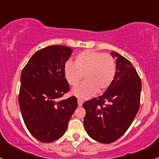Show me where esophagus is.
Returning a JSON list of instances; mask_svg holds the SVG:
<instances>
[{
  "mask_svg": "<svg viewBox=\"0 0 159 159\" xmlns=\"http://www.w3.org/2000/svg\"><path fill=\"white\" fill-rule=\"evenodd\" d=\"M83 100H81V99H80V98H78V106H81V105H82V104H83Z\"/></svg>",
  "mask_w": 159,
  "mask_h": 159,
  "instance_id": "1",
  "label": "esophagus"
}]
</instances>
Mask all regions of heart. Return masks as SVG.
<instances>
[{
	"label": "heart",
	"instance_id": "1",
	"mask_svg": "<svg viewBox=\"0 0 159 159\" xmlns=\"http://www.w3.org/2000/svg\"><path fill=\"white\" fill-rule=\"evenodd\" d=\"M68 84L75 86L83 79L85 81L72 90V94L86 99L96 92H103L113 82L116 75V63L109 54L94 51H84L75 57V64L68 61L64 68Z\"/></svg>",
	"mask_w": 159,
	"mask_h": 159
}]
</instances>
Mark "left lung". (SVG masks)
I'll list each match as a JSON object with an SVG mask.
<instances>
[{
    "instance_id": "1",
    "label": "left lung",
    "mask_w": 159,
    "mask_h": 159,
    "mask_svg": "<svg viewBox=\"0 0 159 159\" xmlns=\"http://www.w3.org/2000/svg\"><path fill=\"white\" fill-rule=\"evenodd\" d=\"M116 75L102 95L83 104L84 125L91 139L101 143L115 142L132 123L140 105L142 81L132 64L117 52Z\"/></svg>"
}]
</instances>
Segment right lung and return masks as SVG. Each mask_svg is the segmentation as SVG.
<instances>
[{"label":"right lung","mask_w":159,"mask_h":159,"mask_svg":"<svg viewBox=\"0 0 159 159\" xmlns=\"http://www.w3.org/2000/svg\"><path fill=\"white\" fill-rule=\"evenodd\" d=\"M72 49L51 45L33 54L20 75L18 102L30 134L41 142L60 139L78 107L77 98H61L70 87L64 72Z\"/></svg>","instance_id":"right-lung-1"}]
</instances>
